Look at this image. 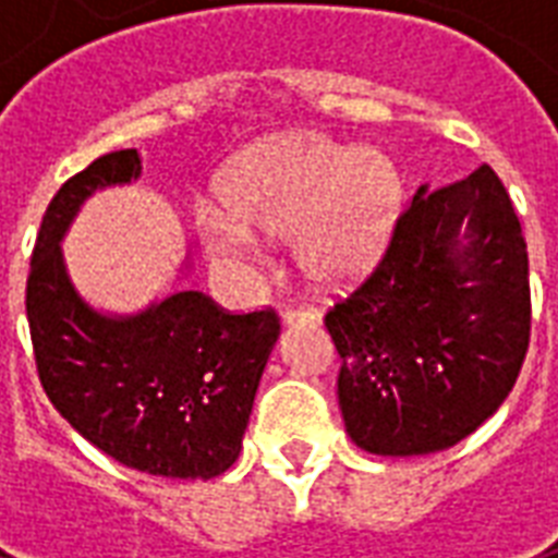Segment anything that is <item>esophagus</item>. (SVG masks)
<instances>
[{
    "mask_svg": "<svg viewBox=\"0 0 558 558\" xmlns=\"http://www.w3.org/2000/svg\"><path fill=\"white\" fill-rule=\"evenodd\" d=\"M315 324L318 322V313L313 306H287L283 310V324Z\"/></svg>",
    "mask_w": 558,
    "mask_h": 558,
    "instance_id": "1",
    "label": "esophagus"
}]
</instances>
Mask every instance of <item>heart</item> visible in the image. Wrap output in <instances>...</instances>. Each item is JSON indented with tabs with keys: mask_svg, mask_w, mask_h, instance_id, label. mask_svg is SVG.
Listing matches in <instances>:
<instances>
[{
	"mask_svg": "<svg viewBox=\"0 0 558 558\" xmlns=\"http://www.w3.org/2000/svg\"><path fill=\"white\" fill-rule=\"evenodd\" d=\"M226 202L193 210L202 248L240 278L260 266V236H292L301 269L322 287L365 275L388 245L402 199L393 161L318 133L278 135L236 161Z\"/></svg>",
	"mask_w": 558,
	"mask_h": 558,
	"instance_id": "b5f03b06",
	"label": "heart"
}]
</instances>
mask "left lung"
Returning <instances> with one entry per match:
<instances>
[{
  "instance_id": "8db88e82",
  "label": "left lung",
  "mask_w": 558,
  "mask_h": 558,
  "mask_svg": "<svg viewBox=\"0 0 558 558\" xmlns=\"http://www.w3.org/2000/svg\"><path fill=\"white\" fill-rule=\"evenodd\" d=\"M324 324L359 449L432 454L489 420L530 344L527 243L495 170L420 187L379 266Z\"/></svg>"
}]
</instances>
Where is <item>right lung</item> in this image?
Returning <instances> with one entry per match:
<instances>
[{"label":"right lung","instance_id":"1","mask_svg":"<svg viewBox=\"0 0 558 558\" xmlns=\"http://www.w3.org/2000/svg\"><path fill=\"white\" fill-rule=\"evenodd\" d=\"M138 177V153H107L48 202L25 287L31 344L46 397L83 440L147 475L208 481L243 449L280 322L226 313L193 289L135 315L83 301L60 243L92 193Z\"/></svg>","mask_w":558,"mask_h":558}]
</instances>
